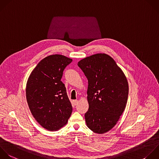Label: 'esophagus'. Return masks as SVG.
<instances>
[{
    "instance_id": "esophagus-1",
    "label": "esophagus",
    "mask_w": 159,
    "mask_h": 159,
    "mask_svg": "<svg viewBox=\"0 0 159 159\" xmlns=\"http://www.w3.org/2000/svg\"><path fill=\"white\" fill-rule=\"evenodd\" d=\"M78 100H74L73 101V104L74 105H76V104H78Z\"/></svg>"
}]
</instances>
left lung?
I'll use <instances>...</instances> for the list:
<instances>
[{"instance_id":"8db88e82","label":"left lung","mask_w":159,"mask_h":159,"mask_svg":"<svg viewBox=\"0 0 159 159\" xmlns=\"http://www.w3.org/2000/svg\"><path fill=\"white\" fill-rule=\"evenodd\" d=\"M78 66L88 80L86 125L95 133L107 132L116 125L126 107L129 93L126 76L106 53L86 57Z\"/></svg>"}]
</instances>
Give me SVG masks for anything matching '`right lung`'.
Here are the masks:
<instances>
[{"label":"right lung","instance_id":"1","mask_svg":"<svg viewBox=\"0 0 159 159\" xmlns=\"http://www.w3.org/2000/svg\"><path fill=\"white\" fill-rule=\"evenodd\" d=\"M72 60L62 55H49L38 63L28 78L25 90L29 109L48 130H58L71 116L72 106L61 79Z\"/></svg>","mask_w":159,"mask_h":159}]
</instances>
